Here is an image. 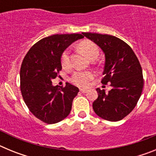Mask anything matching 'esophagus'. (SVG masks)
I'll use <instances>...</instances> for the list:
<instances>
[{
  "label": "esophagus",
  "mask_w": 156,
  "mask_h": 156,
  "mask_svg": "<svg viewBox=\"0 0 156 156\" xmlns=\"http://www.w3.org/2000/svg\"><path fill=\"white\" fill-rule=\"evenodd\" d=\"M80 91L82 92V93L85 94V93H87V90H85V89H80Z\"/></svg>",
  "instance_id": "34e87169"
}]
</instances>
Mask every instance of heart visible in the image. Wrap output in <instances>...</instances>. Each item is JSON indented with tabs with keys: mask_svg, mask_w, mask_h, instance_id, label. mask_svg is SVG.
<instances>
[{
	"mask_svg": "<svg viewBox=\"0 0 156 156\" xmlns=\"http://www.w3.org/2000/svg\"><path fill=\"white\" fill-rule=\"evenodd\" d=\"M79 49L85 55L90 59L97 58L99 54V48L98 45L93 41L85 40L81 41L79 44ZM61 62L63 68H69L70 66L69 61V51H64L62 55ZM94 73L90 71L75 72L71 77L72 83L80 87H85L88 85L89 82L94 79Z\"/></svg>",
	"mask_w": 156,
	"mask_h": 156,
	"instance_id": "heart-1",
	"label": "heart"
}]
</instances>
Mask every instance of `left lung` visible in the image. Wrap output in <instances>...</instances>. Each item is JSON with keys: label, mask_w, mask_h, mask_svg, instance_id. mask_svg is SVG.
Listing matches in <instances>:
<instances>
[{"label": "left lung", "mask_w": 156, "mask_h": 156, "mask_svg": "<svg viewBox=\"0 0 156 156\" xmlns=\"http://www.w3.org/2000/svg\"><path fill=\"white\" fill-rule=\"evenodd\" d=\"M98 45L105 57V76L101 83H111L112 90L97 88L98 97L93 109L101 118L108 121L122 119L137 105L144 86L142 69L132 48L124 41L108 34L82 33Z\"/></svg>", "instance_id": "obj_1"}]
</instances>
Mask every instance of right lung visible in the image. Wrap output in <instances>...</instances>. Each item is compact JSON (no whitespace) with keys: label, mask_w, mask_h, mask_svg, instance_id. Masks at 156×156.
Returning a JSON list of instances; mask_svg holds the SVG:
<instances>
[{"label":"right lung","mask_w":156,"mask_h":156,"mask_svg":"<svg viewBox=\"0 0 156 156\" xmlns=\"http://www.w3.org/2000/svg\"><path fill=\"white\" fill-rule=\"evenodd\" d=\"M82 34H55L44 37L30 48L20 69V89L23 100L37 119L48 124L69 115L79 88L66 83L58 89L51 80L62 69L61 57L72 43Z\"/></svg>","instance_id":"add662e5"}]
</instances>
